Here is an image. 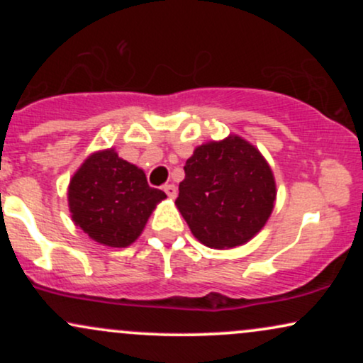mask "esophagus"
<instances>
[{"label":"esophagus","mask_w":363,"mask_h":363,"mask_svg":"<svg viewBox=\"0 0 363 363\" xmlns=\"http://www.w3.org/2000/svg\"><path fill=\"white\" fill-rule=\"evenodd\" d=\"M164 191H165V194H167L170 199H174L177 196V187L174 186V184H165L164 186Z\"/></svg>","instance_id":"esophagus-1"}]
</instances>
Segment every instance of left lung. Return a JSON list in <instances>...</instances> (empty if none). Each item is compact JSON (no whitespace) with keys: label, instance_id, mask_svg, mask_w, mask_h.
Here are the masks:
<instances>
[{"label":"left lung","instance_id":"1","mask_svg":"<svg viewBox=\"0 0 363 363\" xmlns=\"http://www.w3.org/2000/svg\"><path fill=\"white\" fill-rule=\"evenodd\" d=\"M176 205L201 244L232 249L251 240L272 215L277 184L254 145L230 135L194 150Z\"/></svg>","mask_w":363,"mask_h":363}]
</instances>
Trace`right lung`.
Masks as SVG:
<instances>
[{
	"instance_id": "1",
	"label": "right lung",
	"mask_w": 363,
	"mask_h": 363,
	"mask_svg": "<svg viewBox=\"0 0 363 363\" xmlns=\"http://www.w3.org/2000/svg\"><path fill=\"white\" fill-rule=\"evenodd\" d=\"M165 198L164 191L148 186L143 170L119 158L114 148L91 153L68 187L74 225L109 247L135 242L157 203Z\"/></svg>"
}]
</instances>
